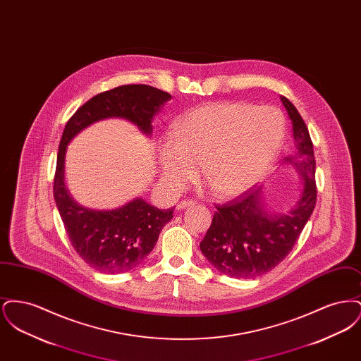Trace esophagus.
Returning a JSON list of instances; mask_svg holds the SVG:
<instances>
[{"label": "esophagus", "mask_w": 361, "mask_h": 361, "mask_svg": "<svg viewBox=\"0 0 361 361\" xmlns=\"http://www.w3.org/2000/svg\"><path fill=\"white\" fill-rule=\"evenodd\" d=\"M193 204H195V202H192V200H183L177 204V209H185V208L193 206Z\"/></svg>", "instance_id": "34e87169"}]
</instances>
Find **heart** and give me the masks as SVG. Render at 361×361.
<instances>
[{
	"instance_id": "b5f03b06",
	"label": "heart",
	"mask_w": 361,
	"mask_h": 361,
	"mask_svg": "<svg viewBox=\"0 0 361 361\" xmlns=\"http://www.w3.org/2000/svg\"><path fill=\"white\" fill-rule=\"evenodd\" d=\"M286 131L275 106L224 102L193 108L174 121L173 137L158 143L162 178L181 188L200 165L202 177L219 197H237L271 171Z\"/></svg>"
}]
</instances>
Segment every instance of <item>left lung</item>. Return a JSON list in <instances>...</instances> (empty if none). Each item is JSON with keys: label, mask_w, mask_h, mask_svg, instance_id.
<instances>
[{"label": "left lung", "mask_w": 361, "mask_h": 361, "mask_svg": "<svg viewBox=\"0 0 361 361\" xmlns=\"http://www.w3.org/2000/svg\"><path fill=\"white\" fill-rule=\"evenodd\" d=\"M288 118L296 152L284 157L302 178L299 197L287 212L265 207L262 187L216 206L212 224L200 243L208 262L221 274L253 279L272 271L288 256L317 202L314 149L306 123L293 104L280 96Z\"/></svg>", "instance_id": "8db88e82"}]
</instances>
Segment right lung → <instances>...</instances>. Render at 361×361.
I'll return each mask as SVG.
<instances>
[{
  "mask_svg": "<svg viewBox=\"0 0 361 361\" xmlns=\"http://www.w3.org/2000/svg\"><path fill=\"white\" fill-rule=\"evenodd\" d=\"M172 96L149 85H123L86 102L68 121L61 137L54 178L55 204L77 255L104 274H121L137 267L154 249L161 230L173 218V208L159 209L135 197L115 209L78 204L65 181L68 145L89 126L118 118L131 121L152 137L155 115Z\"/></svg>",
  "mask_w": 361,
  "mask_h": 361,
  "instance_id": "add662e5",
  "label": "right lung"
}]
</instances>
